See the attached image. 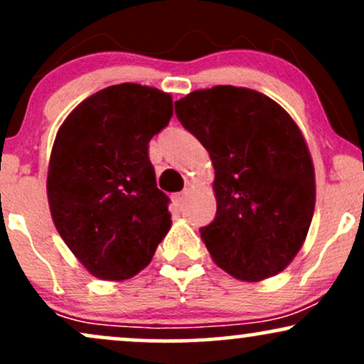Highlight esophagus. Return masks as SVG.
<instances>
[{
  "instance_id": "obj_1",
  "label": "esophagus",
  "mask_w": 364,
  "mask_h": 364,
  "mask_svg": "<svg viewBox=\"0 0 364 364\" xmlns=\"http://www.w3.org/2000/svg\"><path fill=\"white\" fill-rule=\"evenodd\" d=\"M185 200H186V191H181V193L174 195V203H176V207L179 208L185 205Z\"/></svg>"
}]
</instances>
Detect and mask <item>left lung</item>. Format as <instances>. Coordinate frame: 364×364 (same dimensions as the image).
Instances as JSON below:
<instances>
[{"label": "left lung", "instance_id": "obj_1", "mask_svg": "<svg viewBox=\"0 0 364 364\" xmlns=\"http://www.w3.org/2000/svg\"><path fill=\"white\" fill-rule=\"evenodd\" d=\"M174 109L215 169V219L200 228L212 260L248 282L282 272L315 210V169L298 124L245 87L195 90Z\"/></svg>", "mask_w": 364, "mask_h": 364}]
</instances>
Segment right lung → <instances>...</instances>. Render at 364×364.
Wrapping results in <instances>:
<instances>
[{"instance_id":"right-lung-1","label":"right lung","mask_w":364,"mask_h":364,"mask_svg":"<svg viewBox=\"0 0 364 364\" xmlns=\"http://www.w3.org/2000/svg\"><path fill=\"white\" fill-rule=\"evenodd\" d=\"M173 99L119 83L78 104L58 129L48 200L58 232L95 277L124 281L144 270L171 228L149 141L169 124Z\"/></svg>"}]
</instances>
